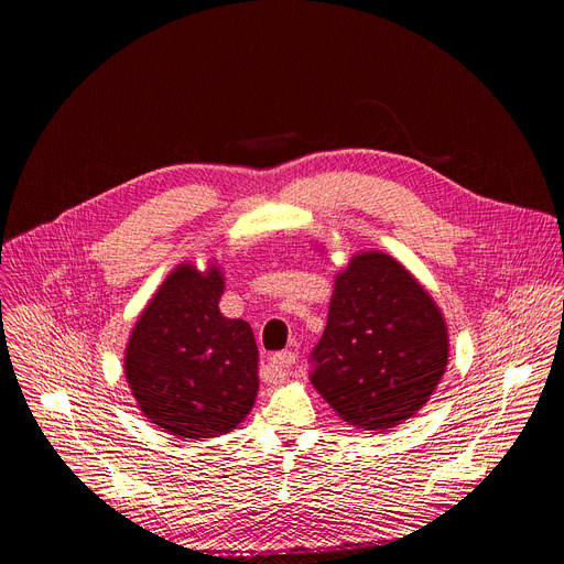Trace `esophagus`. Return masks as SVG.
Wrapping results in <instances>:
<instances>
[{"label":"esophagus","instance_id":"1","mask_svg":"<svg viewBox=\"0 0 564 564\" xmlns=\"http://www.w3.org/2000/svg\"><path fill=\"white\" fill-rule=\"evenodd\" d=\"M295 361H297V355H295V352H275V355L271 357V366H273V370L280 372V375H286V372L295 366Z\"/></svg>","mask_w":564,"mask_h":564}]
</instances>
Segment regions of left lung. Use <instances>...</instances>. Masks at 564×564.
<instances>
[{"mask_svg": "<svg viewBox=\"0 0 564 564\" xmlns=\"http://www.w3.org/2000/svg\"><path fill=\"white\" fill-rule=\"evenodd\" d=\"M436 302L383 252H361L338 273L310 379L327 404L366 431L415 415L447 366Z\"/></svg>", "mask_w": 564, "mask_h": 564, "instance_id": "obj_1", "label": "left lung"}]
</instances>
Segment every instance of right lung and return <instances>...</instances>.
<instances>
[{
	"label": "right lung",
	"mask_w": 564,
	"mask_h": 564,
	"mask_svg": "<svg viewBox=\"0 0 564 564\" xmlns=\"http://www.w3.org/2000/svg\"><path fill=\"white\" fill-rule=\"evenodd\" d=\"M224 278L212 267L173 271L128 340L123 370L142 413L181 438L235 429L257 398V345L246 321L219 312Z\"/></svg>",
	"instance_id": "obj_1"
}]
</instances>
